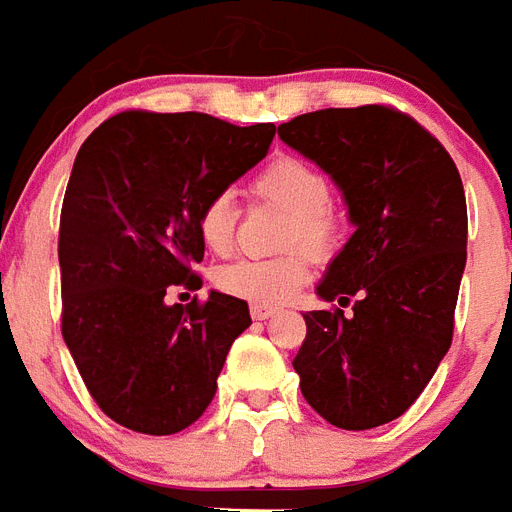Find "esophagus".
Segmentation results:
<instances>
[{
  "instance_id": "obj_1",
  "label": "esophagus",
  "mask_w": 512,
  "mask_h": 512,
  "mask_svg": "<svg viewBox=\"0 0 512 512\" xmlns=\"http://www.w3.org/2000/svg\"><path fill=\"white\" fill-rule=\"evenodd\" d=\"M274 314H277V308L274 306H251V316L256 322H264V319H269V316Z\"/></svg>"
}]
</instances>
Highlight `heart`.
<instances>
[{"instance_id":"heart-1","label":"heart","mask_w":512,"mask_h":512,"mask_svg":"<svg viewBox=\"0 0 512 512\" xmlns=\"http://www.w3.org/2000/svg\"><path fill=\"white\" fill-rule=\"evenodd\" d=\"M251 196L287 211L282 225L285 253L266 259H238L217 272V285L253 306H280L311 277L316 259L340 248L342 222L329 206L332 185L319 167L298 156H277L251 180ZM198 232L209 251L225 256L235 243V206L230 193H217L198 214Z\"/></svg>"}]
</instances>
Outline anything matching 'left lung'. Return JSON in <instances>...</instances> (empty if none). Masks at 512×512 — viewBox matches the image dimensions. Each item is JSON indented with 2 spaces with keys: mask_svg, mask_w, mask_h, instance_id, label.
Here are the masks:
<instances>
[{
  "mask_svg": "<svg viewBox=\"0 0 512 512\" xmlns=\"http://www.w3.org/2000/svg\"><path fill=\"white\" fill-rule=\"evenodd\" d=\"M280 138L340 185L353 238L316 293L354 301L308 311L293 366L306 403L363 432L403 416L453 342L468 214L458 167L411 114L384 104L319 109Z\"/></svg>",
  "mask_w": 512,
  "mask_h": 512,
  "instance_id": "left-lung-1",
  "label": "left lung"
}]
</instances>
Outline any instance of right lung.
<instances>
[{"instance_id":"obj_1","label":"right lung","mask_w":512,"mask_h":512,"mask_svg":"<svg viewBox=\"0 0 512 512\" xmlns=\"http://www.w3.org/2000/svg\"><path fill=\"white\" fill-rule=\"evenodd\" d=\"M272 122L238 128L201 112L128 109L75 156L59 214L62 337L101 411L141 434H175L204 416L248 303L201 287L198 214L261 162Z\"/></svg>"}]
</instances>
